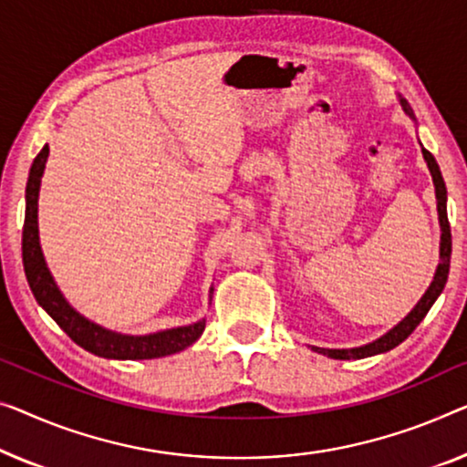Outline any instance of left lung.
<instances>
[{
    "mask_svg": "<svg viewBox=\"0 0 467 467\" xmlns=\"http://www.w3.org/2000/svg\"><path fill=\"white\" fill-rule=\"evenodd\" d=\"M399 99H400L402 110H405V113L415 121L413 109L409 107V102L402 99V96H399ZM421 152H423V159H426V163H428L430 173H432V182H434V191H436L438 222H441V262H438L434 281L430 283L428 291L421 296V300L417 302L415 308L409 312V315L402 318V321L396 325L394 329H389L386 336H381L379 339H375V342H371V344H365V346H358V348H342V350H339V348H317V346H312V350H315V352L325 354V357H329V358L350 360V358L375 357V354L392 350V348H396L400 342H405V339L411 336V333L415 331V327L423 321V317H426L428 310L432 308L436 297L442 294L444 285H447L449 266H451V226H449V218H447V186H444L441 167H438L432 152H430L428 149H423V146H421Z\"/></svg>",
    "mask_w": 467,
    "mask_h": 467,
    "instance_id": "8db88e82",
    "label": "left lung"
}]
</instances>
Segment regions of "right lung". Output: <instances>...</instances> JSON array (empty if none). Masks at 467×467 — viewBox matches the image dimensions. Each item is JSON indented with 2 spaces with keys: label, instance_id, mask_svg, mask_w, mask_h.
<instances>
[{
  "label": "right lung",
  "instance_id": "right-lung-1",
  "mask_svg": "<svg viewBox=\"0 0 467 467\" xmlns=\"http://www.w3.org/2000/svg\"><path fill=\"white\" fill-rule=\"evenodd\" d=\"M47 155L50 149L47 144L39 150L31 165L29 180H26V210H25V226H23V264L25 275L29 281L35 300L50 315L56 325L81 346L83 350L104 358L117 360H144V358H161L167 354H176L191 344L197 342L205 329V318L186 327H173V329L149 333V336H123V333L104 329V327L88 321L79 315L71 304L60 294L58 285L47 270L39 245V226H37V199L41 176H44ZM213 291V289H212ZM210 291V294H212Z\"/></svg>",
  "mask_w": 467,
  "mask_h": 467
}]
</instances>
